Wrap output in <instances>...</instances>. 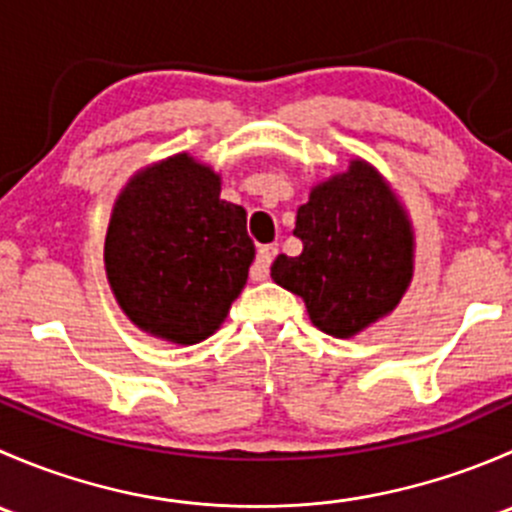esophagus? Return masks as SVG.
I'll use <instances>...</instances> for the list:
<instances>
[{"label": "esophagus", "instance_id": "obj_1", "mask_svg": "<svg viewBox=\"0 0 512 512\" xmlns=\"http://www.w3.org/2000/svg\"><path fill=\"white\" fill-rule=\"evenodd\" d=\"M275 257H277L275 245H262L260 250H257L255 262H252V267H250L252 282L267 280V275H270V265L275 262Z\"/></svg>", "mask_w": 512, "mask_h": 512}]
</instances>
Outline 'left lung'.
Listing matches in <instances>:
<instances>
[{
    "label": "left lung",
    "instance_id": "1",
    "mask_svg": "<svg viewBox=\"0 0 512 512\" xmlns=\"http://www.w3.org/2000/svg\"><path fill=\"white\" fill-rule=\"evenodd\" d=\"M297 257L280 255L272 280L307 304L314 327L354 337L399 304L411 282V225L389 185L354 160L299 205Z\"/></svg>",
    "mask_w": 512,
    "mask_h": 512
}]
</instances>
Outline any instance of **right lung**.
<instances>
[{"instance_id":"add662e5","label":"right lung","mask_w":512,"mask_h":512,"mask_svg":"<svg viewBox=\"0 0 512 512\" xmlns=\"http://www.w3.org/2000/svg\"><path fill=\"white\" fill-rule=\"evenodd\" d=\"M255 245L247 213L220 200V178L180 153L146 168L113 208L106 272L123 312L175 344H198L223 324Z\"/></svg>"}]
</instances>
